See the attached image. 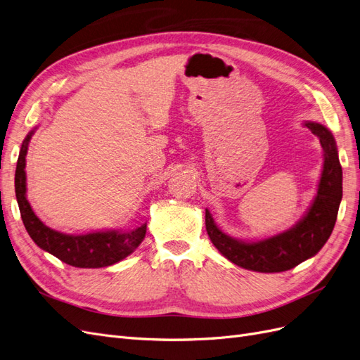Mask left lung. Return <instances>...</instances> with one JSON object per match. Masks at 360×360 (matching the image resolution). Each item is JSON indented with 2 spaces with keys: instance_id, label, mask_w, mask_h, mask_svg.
I'll return each instance as SVG.
<instances>
[{
  "instance_id": "1",
  "label": "left lung",
  "mask_w": 360,
  "mask_h": 360,
  "mask_svg": "<svg viewBox=\"0 0 360 360\" xmlns=\"http://www.w3.org/2000/svg\"><path fill=\"white\" fill-rule=\"evenodd\" d=\"M320 138L324 151L323 172L308 213L290 230L259 242H242L226 236L216 226L209 210H205V230L212 243L231 263L261 274L285 271L314 257L328 242L336 222L342 198V168L338 158L333 135L320 123H304Z\"/></svg>"
}]
</instances>
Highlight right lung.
<instances>
[{"instance_id": "obj_1", "label": "right lung", "mask_w": 360, "mask_h": 360, "mask_svg": "<svg viewBox=\"0 0 360 360\" xmlns=\"http://www.w3.org/2000/svg\"><path fill=\"white\" fill-rule=\"evenodd\" d=\"M34 130L27 135L19 151L18 165L15 172V191L19 204L20 217L30 237L34 243L46 252L52 254L73 267L99 269L118 263L130 255L144 240L147 224L132 231H99L82 236L63 234L43 224L32 212L27 200V179H25V156L30 139Z\"/></svg>"}]
</instances>
